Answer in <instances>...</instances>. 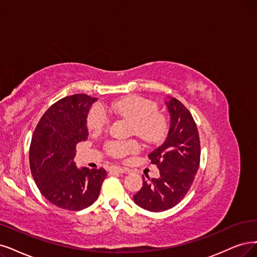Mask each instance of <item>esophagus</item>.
Instances as JSON below:
<instances>
[{
	"label": "esophagus",
	"mask_w": 257,
	"mask_h": 257,
	"mask_svg": "<svg viewBox=\"0 0 257 257\" xmlns=\"http://www.w3.org/2000/svg\"><path fill=\"white\" fill-rule=\"evenodd\" d=\"M109 172L110 173H117V174H123V173H127L128 170L126 168H121L118 166H111L109 168Z\"/></svg>",
	"instance_id": "obj_1"
}]
</instances>
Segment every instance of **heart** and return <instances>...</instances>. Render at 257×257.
<instances>
[{
  "instance_id": "heart-1",
  "label": "heart",
  "mask_w": 257,
  "mask_h": 257,
  "mask_svg": "<svg viewBox=\"0 0 257 257\" xmlns=\"http://www.w3.org/2000/svg\"><path fill=\"white\" fill-rule=\"evenodd\" d=\"M109 112L121 116L132 122L136 135L148 143H157L166 134L167 121L163 114L158 112L157 104L141 96H128L107 104ZM108 115L100 104L93 106L88 114L87 125L90 132L99 134L108 125ZM135 141H114L107 144V153L114 158H122L139 150Z\"/></svg>"
}]
</instances>
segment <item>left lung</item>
<instances>
[{
    "label": "left lung",
    "mask_w": 257,
    "mask_h": 257,
    "mask_svg": "<svg viewBox=\"0 0 257 257\" xmlns=\"http://www.w3.org/2000/svg\"><path fill=\"white\" fill-rule=\"evenodd\" d=\"M169 130L164 143L148 157L160 170V177L143 178L135 202L150 212H163L177 205L191 188L200 163V140L196 122L184 104L167 97Z\"/></svg>",
    "instance_id": "1"
}]
</instances>
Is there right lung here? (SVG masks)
I'll return each instance as SVG.
<instances>
[{
	"instance_id": "obj_1",
	"label": "right lung",
	"mask_w": 257,
	"mask_h": 257,
	"mask_svg": "<svg viewBox=\"0 0 257 257\" xmlns=\"http://www.w3.org/2000/svg\"><path fill=\"white\" fill-rule=\"evenodd\" d=\"M97 100L85 94L66 96L51 106L34 131L31 172L41 194L54 205L80 211L99 196L107 173L103 168H78L76 145L88 139V114Z\"/></svg>"
}]
</instances>
